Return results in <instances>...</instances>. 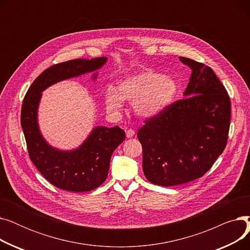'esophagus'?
Returning a JSON list of instances; mask_svg holds the SVG:
<instances>
[{
	"mask_svg": "<svg viewBox=\"0 0 250 250\" xmlns=\"http://www.w3.org/2000/svg\"><path fill=\"white\" fill-rule=\"evenodd\" d=\"M125 135H126V138H132L135 135V130L133 128H128L126 129Z\"/></svg>",
	"mask_w": 250,
	"mask_h": 250,
	"instance_id": "34e87169",
	"label": "esophagus"
}]
</instances>
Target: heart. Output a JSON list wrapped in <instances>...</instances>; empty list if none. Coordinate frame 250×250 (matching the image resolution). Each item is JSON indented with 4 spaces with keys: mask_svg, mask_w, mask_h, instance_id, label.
<instances>
[{
    "mask_svg": "<svg viewBox=\"0 0 250 250\" xmlns=\"http://www.w3.org/2000/svg\"><path fill=\"white\" fill-rule=\"evenodd\" d=\"M178 84L172 77L153 70L128 76L120 82L117 91L108 87L105 104L111 111H120L124 100L134 103L135 112L142 117H152L171 104L177 94Z\"/></svg>",
    "mask_w": 250,
    "mask_h": 250,
    "instance_id": "b5f03b06",
    "label": "heart"
}]
</instances>
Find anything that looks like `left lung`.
Here are the masks:
<instances>
[{"label":"left lung","instance_id":"1","mask_svg":"<svg viewBox=\"0 0 250 250\" xmlns=\"http://www.w3.org/2000/svg\"><path fill=\"white\" fill-rule=\"evenodd\" d=\"M179 60L191 70L186 98L148 117L137 134L144 174L161 187L204 176L224 151L230 127V97L214 71L188 58Z\"/></svg>","mask_w":250,"mask_h":250}]
</instances>
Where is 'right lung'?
<instances>
[{
    "label": "right lung",
    "instance_id": "1",
    "mask_svg": "<svg viewBox=\"0 0 250 250\" xmlns=\"http://www.w3.org/2000/svg\"><path fill=\"white\" fill-rule=\"evenodd\" d=\"M101 57L78 59L56 63L39 75L23 99L21 125L29 158L42 176L61 189L83 192L100 187L108 174L113 151L125 139L120 126H98L83 145L71 152L51 148L42 139L37 125V106L41 93L48 86L64 79L95 71L106 62Z\"/></svg>",
    "mask_w": 250,
    "mask_h": 250
}]
</instances>
